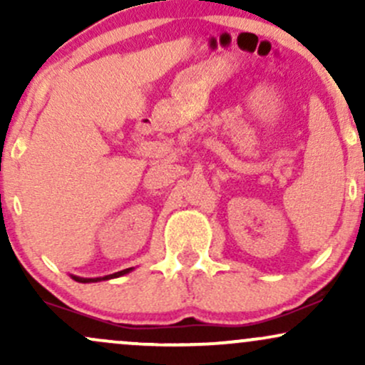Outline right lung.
Listing matches in <instances>:
<instances>
[{
  "mask_svg": "<svg viewBox=\"0 0 365 365\" xmlns=\"http://www.w3.org/2000/svg\"><path fill=\"white\" fill-rule=\"evenodd\" d=\"M132 269H133V267H128V269L118 271V273H113V274H108V276H101V278H81V276H75V274H70V276H72V279H75V282H78V283H98V282H106V279L120 278V276L128 274Z\"/></svg>",
  "mask_w": 365,
  "mask_h": 365,
  "instance_id": "right-lung-1",
  "label": "right lung"
}]
</instances>
